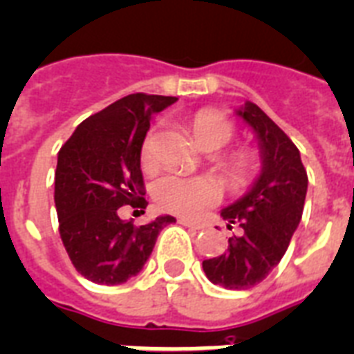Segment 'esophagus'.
Returning <instances> with one entry per match:
<instances>
[{"label":"esophagus","mask_w":354,"mask_h":354,"mask_svg":"<svg viewBox=\"0 0 354 354\" xmlns=\"http://www.w3.org/2000/svg\"><path fill=\"white\" fill-rule=\"evenodd\" d=\"M177 223L183 224V226H186V227H192V230H203V224L195 223V221H192V218L179 217V221H177Z\"/></svg>","instance_id":"34e87169"}]
</instances>
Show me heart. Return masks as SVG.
I'll list each match as a JSON object with an SVG mask.
<instances>
[{
	"mask_svg": "<svg viewBox=\"0 0 354 354\" xmlns=\"http://www.w3.org/2000/svg\"><path fill=\"white\" fill-rule=\"evenodd\" d=\"M189 130L198 148L204 151L221 150L232 141L233 124L224 113L217 110H198L189 119ZM156 159V130L145 137L141 146V162L145 168H150ZM223 166L227 177L235 184L246 183L253 170V159L250 151L235 150L223 157ZM153 198L160 209L179 215H195L204 206L217 203V184L204 177H183L168 174L153 184Z\"/></svg>",
	"mask_w": 354,
	"mask_h": 354,
	"instance_id": "b5f03b06",
	"label": "heart"
}]
</instances>
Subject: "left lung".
Instances as JSON below:
<instances>
[{
  "label": "left lung",
  "instance_id": "1",
  "mask_svg": "<svg viewBox=\"0 0 354 354\" xmlns=\"http://www.w3.org/2000/svg\"><path fill=\"white\" fill-rule=\"evenodd\" d=\"M235 113L255 133L261 174L239 201L221 209L227 226L242 233L227 239L223 255L203 262L209 282L227 289H250L270 275L297 232L308 194V174L299 148L255 103Z\"/></svg>",
  "mask_w": 354,
  "mask_h": 354
}]
</instances>
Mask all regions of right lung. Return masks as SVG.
<instances>
[{"instance_id":"obj_1","label":"right lung","mask_w":354,"mask_h":354,"mask_svg":"<svg viewBox=\"0 0 354 354\" xmlns=\"http://www.w3.org/2000/svg\"><path fill=\"white\" fill-rule=\"evenodd\" d=\"M177 97L130 93L84 119L61 146L55 168V209L61 241L77 273L118 286L150 259L160 230L175 223L160 215L137 227L119 217L121 206L146 208L141 146L156 113Z\"/></svg>"}]
</instances>
